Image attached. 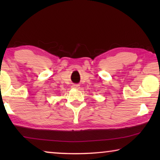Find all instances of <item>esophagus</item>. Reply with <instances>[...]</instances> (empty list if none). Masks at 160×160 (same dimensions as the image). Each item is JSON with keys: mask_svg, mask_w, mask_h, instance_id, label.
I'll return each mask as SVG.
<instances>
[{"mask_svg": "<svg viewBox=\"0 0 160 160\" xmlns=\"http://www.w3.org/2000/svg\"><path fill=\"white\" fill-rule=\"evenodd\" d=\"M72 87H73V89H78V88H79V85H78V84H73V86H72Z\"/></svg>", "mask_w": 160, "mask_h": 160, "instance_id": "1", "label": "esophagus"}]
</instances>
